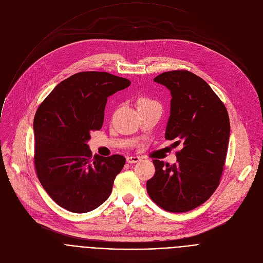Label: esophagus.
Wrapping results in <instances>:
<instances>
[{"label":"esophagus","instance_id":"esophagus-1","mask_svg":"<svg viewBox=\"0 0 263 263\" xmlns=\"http://www.w3.org/2000/svg\"><path fill=\"white\" fill-rule=\"evenodd\" d=\"M126 160L128 163H136V162H139L141 160V158L138 156H129V157H127Z\"/></svg>","mask_w":263,"mask_h":263}]
</instances>
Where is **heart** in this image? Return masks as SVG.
<instances>
[{
	"mask_svg": "<svg viewBox=\"0 0 263 263\" xmlns=\"http://www.w3.org/2000/svg\"><path fill=\"white\" fill-rule=\"evenodd\" d=\"M149 102H153V101L148 100V99H146V98H140V99L138 100V102H137V105H140V104H146V103H149Z\"/></svg>",
	"mask_w": 263,
	"mask_h": 263,
	"instance_id": "b5f03b06",
	"label": "heart"
}]
</instances>
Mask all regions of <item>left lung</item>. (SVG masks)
Here are the masks:
<instances>
[{
	"label": "left lung",
	"mask_w": 263,
	"mask_h": 263,
	"mask_svg": "<svg viewBox=\"0 0 263 263\" xmlns=\"http://www.w3.org/2000/svg\"><path fill=\"white\" fill-rule=\"evenodd\" d=\"M172 96L165 138L182 142L177 162L154 160L147 194L171 212H186L206 202L218 186L227 155L230 121L226 107L197 74L172 70L154 78Z\"/></svg>",
	"instance_id": "obj_1"
}]
</instances>
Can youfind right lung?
<instances>
[{
    "mask_svg": "<svg viewBox=\"0 0 263 263\" xmlns=\"http://www.w3.org/2000/svg\"><path fill=\"white\" fill-rule=\"evenodd\" d=\"M105 71L74 73L60 82L37 109L33 133L35 168L49 196L60 207L85 213L103 204L126 159L92 154L87 144L104 122L107 98L130 86Z\"/></svg>",
    "mask_w": 263,
    "mask_h": 263,
    "instance_id": "1",
    "label": "right lung"
}]
</instances>
